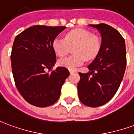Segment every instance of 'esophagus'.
<instances>
[{"label": "esophagus", "mask_w": 134, "mask_h": 134, "mask_svg": "<svg viewBox=\"0 0 134 134\" xmlns=\"http://www.w3.org/2000/svg\"><path fill=\"white\" fill-rule=\"evenodd\" d=\"M75 70H70V74H72V73H73V72H75Z\"/></svg>", "instance_id": "1"}]
</instances>
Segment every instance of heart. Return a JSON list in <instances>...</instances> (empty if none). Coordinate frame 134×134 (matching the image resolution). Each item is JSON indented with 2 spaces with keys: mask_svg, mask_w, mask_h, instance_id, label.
Wrapping results in <instances>:
<instances>
[{
  "mask_svg": "<svg viewBox=\"0 0 134 134\" xmlns=\"http://www.w3.org/2000/svg\"><path fill=\"white\" fill-rule=\"evenodd\" d=\"M72 48L73 55L62 59L59 64L70 70H75L88 60L97 56L101 48V41L97 36L84 29H75L68 32L64 38L57 37L52 42L55 54L60 57L66 56Z\"/></svg>",
  "mask_w": 134,
  "mask_h": 134,
  "instance_id": "1",
  "label": "heart"
}]
</instances>
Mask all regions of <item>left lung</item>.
Wrapping results in <instances>:
<instances>
[{
    "label": "left lung",
    "instance_id": "8db88e82",
    "mask_svg": "<svg viewBox=\"0 0 134 134\" xmlns=\"http://www.w3.org/2000/svg\"><path fill=\"white\" fill-rule=\"evenodd\" d=\"M102 36L99 54L88 66V73L79 72L77 93L80 102L91 107L108 102L122 82L126 67V43L115 28L106 24L89 25Z\"/></svg>",
    "mask_w": 134,
    "mask_h": 134
}]
</instances>
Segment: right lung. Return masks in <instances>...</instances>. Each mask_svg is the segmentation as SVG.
Returning a JSON list of instances; mask_svg holds the SVG:
<instances>
[{
    "instance_id": "1",
    "label": "right lung",
    "mask_w": 134,
    "mask_h": 134,
    "mask_svg": "<svg viewBox=\"0 0 134 134\" xmlns=\"http://www.w3.org/2000/svg\"><path fill=\"white\" fill-rule=\"evenodd\" d=\"M65 28L34 25L14 39L11 61L15 84L22 97L34 106L46 107L56 102L70 75L64 67L46 72L57 62L52 42Z\"/></svg>"
}]
</instances>
